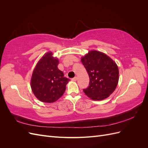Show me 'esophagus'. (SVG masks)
I'll return each instance as SVG.
<instances>
[{"mask_svg": "<svg viewBox=\"0 0 148 148\" xmlns=\"http://www.w3.org/2000/svg\"><path fill=\"white\" fill-rule=\"evenodd\" d=\"M73 80V81H74V82H75V81H77V77H75L74 78H73L72 79H71Z\"/></svg>", "mask_w": 148, "mask_h": 148, "instance_id": "obj_1", "label": "esophagus"}]
</instances>
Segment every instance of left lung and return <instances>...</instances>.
<instances>
[{
  "label": "left lung",
  "instance_id": "8db88e82",
  "mask_svg": "<svg viewBox=\"0 0 148 148\" xmlns=\"http://www.w3.org/2000/svg\"><path fill=\"white\" fill-rule=\"evenodd\" d=\"M89 77V86L84 92L91 99L101 101L108 97L119 82V69L114 61L105 53L91 51L82 58Z\"/></svg>",
  "mask_w": 148,
  "mask_h": 148
}]
</instances>
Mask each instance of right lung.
<instances>
[{
    "instance_id": "add662e5",
    "label": "right lung",
    "mask_w": 148,
    "mask_h": 148,
    "mask_svg": "<svg viewBox=\"0 0 148 148\" xmlns=\"http://www.w3.org/2000/svg\"><path fill=\"white\" fill-rule=\"evenodd\" d=\"M59 60L52 52L46 53L39 61L33 71L31 87L35 96L43 102L56 101L64 95L70 79L64 77L58 69Z\"/></svg>"
}]
</instances>
